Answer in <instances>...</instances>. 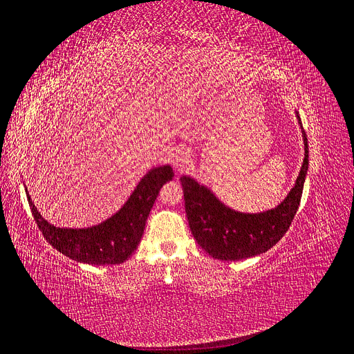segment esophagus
I'll use <instances>...</instances> for the list:
<instances>
[{"label": "esophagus", "mask_w": 354, "mask_h": 354, "mask_svg": "<svg viewBox=\"0 0 354 354\" xmlns=\"http://www.w3.org/2000/svg\"><path fill=\"white\" fill-rule=\"evenodd\" d=\"M174 163H175V166H184V163H185V162H184V159H182V157L179 156V157H176Z\"/></svg>", "instance_id": "esophagus-1"}]
</instances>
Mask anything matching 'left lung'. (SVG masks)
Masks as SVG:
<instances>
[{
  "mask_svg": "<svg viewBox=\"0 0 354 354\" xmlns=\"http://www.w3.org/2000/svg\"><path fill=\"white\" fill-rule=\"evenodd\" d=\"M299 124L302 127L300 118ZM302 134L305 141L302 169L290 194L274 210L259 214L233 212L221 204L213 192L198 185V182L188 176L180 178L189 229L194 239L208 255L221 261L255 257L267 252L289 230L302 198L309 163L308 138L304 127Z\"/></svg>",
  "mask_w": 354,
  "mask_h": 354,
  "instance_id": "1",
  "label": "left lung"
}]
</instances>
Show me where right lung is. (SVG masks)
I'll list each match as a JSON object with an SVG mask.
<instances>
[{
    "label": "right lung",
    "mask_w": 354,
    "mask_h": 354,
    "mask_svg": "<svg viewBox=\"0 0 354 354\" xmlns=\"http://www.w3.org/2000/svg\"><path fill=\"white\" fill-rule=\"evenodd\" d=\"M174 178L170 166L154 167L144 176L127 204L102 225L88 229H61L39 214L29 194L28 201L39 230L48 243L78 263L91 266L121 264L141 241L149 213L165 182Z\"/></svg>",
    "instance_id": "right-lung-1"
}]
</instances>
